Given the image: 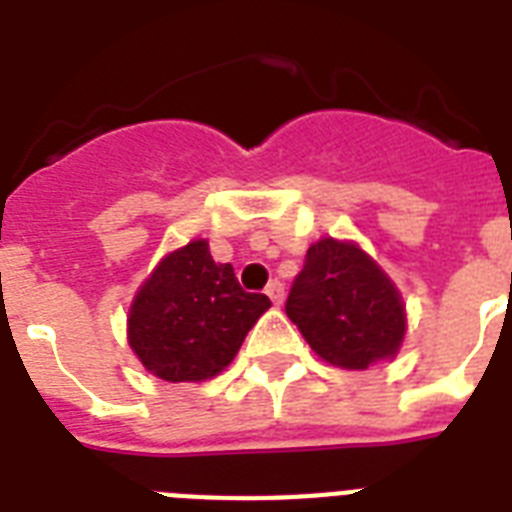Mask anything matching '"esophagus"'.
Returning <instances> with one entry per match:
<instances>
[{"instance_id": "obj_1", "label": "esophagus", "mask_w": 512, "mask_h": 512, "mask_svg": "<svg viewBox=\"0 0 512 512\" xmlns=\"http://www.w3.org/2000/svg\"><path fill=\"white\" fill-rule=\"evenodd\" d=\"M265 295L271 297L273 305H281V300H284V287H281V281L273 279L268 287H265Z\"/></svg>"}]
</instances>
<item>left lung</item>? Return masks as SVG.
<instances>
[{
    "instance_id": "1",
    "label": "left lung",
    "mask_w": 512,
    "mask_h": 512,
    "mask_svg": "<svg viewBox=\"0 0 512 512\" xmlns=\"http://www.w3.org/2000/svg\"><path fill=\"white\" fill-rule=\"evenodd\" d=\"M287 316L340 369H369L404 342L406 311L388 273L353 241H316L287 297Z\"/></svg>"
}]
</instances>
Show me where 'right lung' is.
<instances>
[{
    "instance_id": "add662e5",
    "label": "right lung",
    "mask_w": 512,
    "mask_h": 512,
    "mask_svg": "<svg viewBox=\"0 0 512 512\" xmlns=\"http://www.w3.org/2000/svg\"><path fill=\"white\" fill-rule=\"evenodd\" d=\"M268 308V297L244 292L233 265L215 263L207 241L196 239L164 257L138 289L127 340L156 377L201 382L231 364Z\"/></svg>"
}]
</instances>
